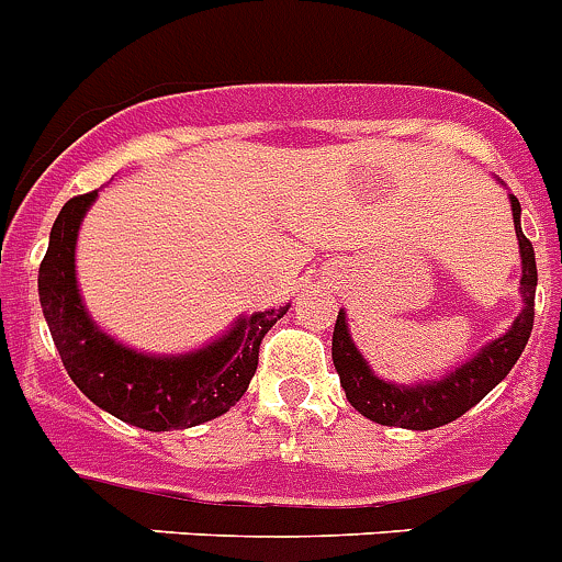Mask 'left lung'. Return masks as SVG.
<instances>
[{
  "label": "left lung",
  "mask_w": 562,
  "mask_h": 562,
  "mask_svg": "<svg viewBox=\"0 0 562 562\" xmlns=\"http://www.w3.org/2000/svg\"><path fill=\"white\" fill-rule=\"evenodd\" d=\"M512 218H515L517 244H520V313L512 321V327L501 338L488 340L486 347L469 358L467 363L454 367L443 378L418 383H395L375 375V369L355 347L349 335L347 313L340 310L333 333V363L340 378V386L347 392V401L361 412L363 418L381 426H401V429H438L452 424L463 412L481 404L488 392L495 390L503 378L509 375L517 358L529 344L535 327V290H537V263L535 247L522 235L520 227V201L509 195Z\"/></svg>",
  "instance_id": "8db88e82"
}]
</instances>
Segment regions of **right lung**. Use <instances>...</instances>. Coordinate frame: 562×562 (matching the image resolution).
<instances>
[{
  "label": "right lung",
  "mask_w": 562,
  "mask_h": 562,
  "mask_svg": "<svg viewBox=\"0 0 562 562\" xmlns=\"http://www.w3.org/2000/svg\"><path fill=\"white\" fill-rule=\"evenodd\" d=\"M99 190L61 207L40 267V301L53 344L70 381L124 424L170 431L213 420L241 401L258 369V347L290 310L241 315L207 347L181 355L142 352L104 333L81 301L76 281V241Z\"/></svg>",
  "instance_id": "right-lung-1"
}]
</instances>
